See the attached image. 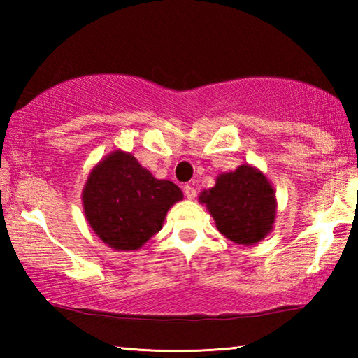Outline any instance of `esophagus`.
I'll list each match as a JSON object with an SVG mask.
<instances>
[{"mask_svg":"<svg viewBox=\"0 0 358 358\" xmlns=\"http://www.w3.org/2000/svg\"><path fill=\"white\" fill-rule=\"evenodd\" d=\"M185 196L189 199V201H194V199L197 197V189L194 186H189L187 185L186 187H185Z\"/></svg>","mask_w":358,"mask_h":358,"instance_id":"1","label":"esophagus"}]
</instances>
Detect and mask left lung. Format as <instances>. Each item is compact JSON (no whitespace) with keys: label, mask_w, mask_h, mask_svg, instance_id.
Segmentation results:
<instances>
[{"label":"left lung","mask_w":358,"mask_h":358,"mask_svg":"<svg viewBox=\"0 0 358 358\" xmlns=\"http://www.w3.org/2000/svg\"><path fill=\"white\" fill-rule=\"evenodd\" d=\"M199 201L207 205L217 230L234 243L256 245L273 229L275 189L265 175L250 164L221 173Z\"/></svg>","instance_id":"8db88e82"}]
</instances>
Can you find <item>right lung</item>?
<instances>
[{
  "mask_svg": "<svg viewBox=\"0 0 358 358\" xmlns=\"http://www.w3.org/2000/svg\"><path fill=\"white\" fill-rule=\"evenodd\" d=\"M183 199L180 187L157 180L131 153L117 150L90 172L82 191L85 217L113 250H138L159 232L169 208Z\"/></svg>",
  "mask_w": 358,
  "mask_h": 358,
  "instance_id": "add662e5",
  "label": "right lung"
}]
</instances>
